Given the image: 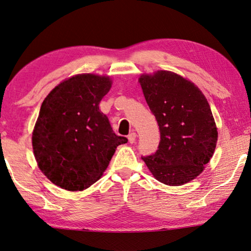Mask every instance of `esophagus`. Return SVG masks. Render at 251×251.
<instances>
[{
    "mask_svg": "<svg viewBox=\"0 0 251 251\" xmlns=\"http://www.w3.org/2000/svg\"><path fill=\"white\" fill-rule=\"evenodd\" d=\"M137 133L135 132H132V133H130L129 135H128V140H129V142L130 143H134L135 142V140H137Z\"/></svg>",
    "mask_w": 251,
    "mask_h": 251,
    "instance_id": "esophagus-1",
    "label": "esophagus"
}]
</instances>
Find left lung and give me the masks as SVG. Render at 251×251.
I'll use <instances>...</instances> for the list:
<instances>
[{
    "label": "left lung",
    "instance_id": "1",
    "mask_svg": "<svg viewBox=\"0 0 251 251\" xmlns=\"http://www.w3.org/2000/svg\"><path fill=\"white\" fill-rule=\"evenodd\" d=\"M144 98L159 123V150L142 157L157 181L181 186L203 172L216 149L217 126L203 92L169 70L142 74Z\"/></svg>",
    "mask_w": 251,
    "mask_h": 251
}]
</instances>
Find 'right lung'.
Masks as SVG:
<instances>
[{
    "label": "right lung",
    "mask_w": 251,
    "mask_h": 251,
    "mask_svg": "<svg viewBox=\"0 0 251 251\" xmlns=\"http://www.w3.org/2000/svg\"><path fill=\"white\" fill-rule=\"evenodd\" d=\"M111 86L107 75L78 74L43 101L32 135L34 156L42 173L63 190L90 187L103 175L117 147L128 142L113 132L99 110Z\"/></svg>",
    "instance_id": "add662e5"
}]
</instances>
